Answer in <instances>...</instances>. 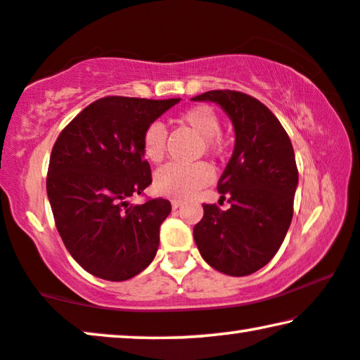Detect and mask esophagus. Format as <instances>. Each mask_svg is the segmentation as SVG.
<instances>
[{
    "mask_svg": "<svg viewBox=\"0 0 360 360\" xmlns=\"http://www.w3.org/2000/svg\"><path fill=\"white\" fill-rule=\"evenodd\" d=\"M182 205V202L178 200V198H174V200H171V207H173V210H178V208Z\"/></svg>",
    "mask_w": 360,
    "mask_h": 360,
    "instance_id": "34e87169",
    "label": "esophagus"
}]
</instances>
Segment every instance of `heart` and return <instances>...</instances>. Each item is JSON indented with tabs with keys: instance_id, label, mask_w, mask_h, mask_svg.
Listing matches in <instances>:
<instances>
[{
	"instance_id": "b5f03b06",
	"label": "heart",
	"mask_w": 360,
	"mask_h": 360,
	"mask_svg": "<svg viewBox=\"0 0 360 360\" xmlns=\"http://www.w3.org/2000/svg\"><path fill=\"white\" fill-rule=\"evenodd\" d=\"M179 122L194 131L200 137V150L212 157L221 153L223 146L219 139L221 122L217 111L207 105L192 106L179 115ZM166 152V131L160 122H152L147 126L142 136V153L148 162L160 163ZM213 179V171L203 162L192 165H166L155 173L153 187L158 194L187 198L195 194L198 189L207 186Z\"/></svg>"
}]
</instances>
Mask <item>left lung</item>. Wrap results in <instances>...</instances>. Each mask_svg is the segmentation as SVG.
Segmentation results:
<instances>
[{
  "label": "left lung",
  "instance_id": "left-lung-1",
  "mask_svg": "<svg viewBox=\"0 0 360 360\" xmlns=\"http://www.w3.org/2000/svg\"><path fill=\"white\" fill-rule=\"evenodd\" d=\"M192 100L221 106L236 132L233 157L218 181L229 208L203 203L195 244L214 270L248 276L275 257L291 224L299 181L292 143L278 117L248 94L210 90Z\"/></svg>",
  "mask_w": 360,
  "mask_h": 360
}]
</instances>
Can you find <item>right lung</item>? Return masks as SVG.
<instances>
[{
  "mask_svg": "<svg viewBox=\"0 0 360 360\" xmlns=\"http://www.w3.org/2000/svg\"><path fill=\"white\" fill-rule=\"evenodd\" d=\"M179 100L105 96L80 111L56 139L48 200L64 245L90 275L126 281L157 255L169 200L134 205L127 198L152 184L143 131Z\"/></svg>",
  "mask_w": 360,
  "mask_h": 360,
  "instance_id": "right-lung-1",
  "label": "right lung"
}]
</instances>
